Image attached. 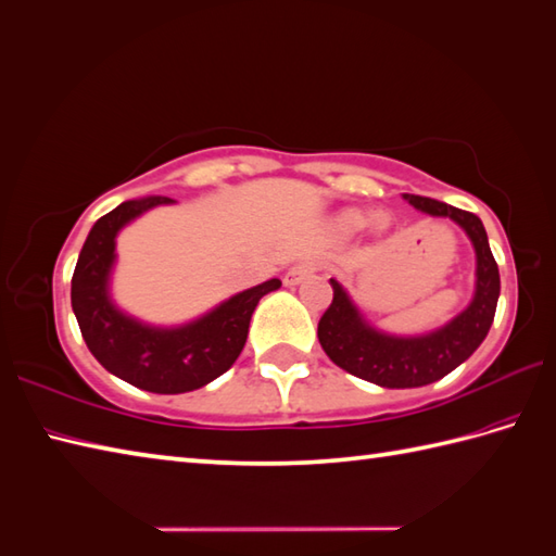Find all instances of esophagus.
Returning <instances> with one entry per match:
<instances>
[{"mask_svg":"<svg viewBox=\"0 0 556 556\" xmlns=\"http://www.w3.org/2000/svg\"><path fill=\"white\" fill-rule=\"evenodd\" d=\"M316 268H318L316 262H300V264H294L292 268H288L286 286H298V282H302L304 278H309L312 274H316Z\"/></svg>","mask_w":556,"mask_h":556,"instance_id":"34e87169","label":"esophagus"}]
</instances>
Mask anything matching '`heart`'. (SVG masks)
<instances>
[{
	"mask_svg": "<svg viewBox=\"0 0 556 556\" xmlns=\"http://www.w3.org/2000/svg\"><path fill=\"white\" fill-rule=\"evenodd\" d=\"M366 224H368V216L362 214V212H348V214H342L340 220H338V226H340L342 232H356V230H362ZM376 226L382 228V226H386V220L378 216Z\"/></svg>",
	"mask_w": 556,
	"mask_h": 556,
	"instance_id": "1",
	"label": "heart"
}]
</instances>
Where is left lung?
<instances>
[{
    "instance_id": "obj_1",
    "label": "left lung",
    "mask_w": 556,
    "mask_h": 556,
    "mask_svg": "<svg viewBox=\"0 0 556 556\" xmlns=\"http://www.w3.org/2000/svg\"><path fill=\"white\" fill-rule=\"evenodd\" d=\"M404 200L430 216H447L466 230L478 258L476 298L452 324L430 336L392 338L364 324L348 292L330 278L332 302L318 320L320 348L332 364L380 388H421L445 378L485 340L500 300V268L480 218L430 197L404 194Z\"/></svg>"
}]
</instances>
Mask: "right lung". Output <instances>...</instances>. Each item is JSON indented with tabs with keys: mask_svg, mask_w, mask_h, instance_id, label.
Wrapping results in <instances>:
<instances>
[{
	"mask_svg": "<svg viewBox=\"0 0 556 556\" xmlns=\"http://www.w3.org/2000/svg\"><path fill=\"white\" fill-rule=\"evenodd\" d=\"M168 197L123 202L92 226L71 278V304L83 340L106 371L135 388L159 394L190 392L206 386L236 364L258 300L280 288L266 280L224 302L212 314L182 328H150L123 316L106 294L114 264L116 232Z\"/></svg>",
	"mask_w": 556,
	"mask_h": 556,
	"instance_id": "right-lung-1",
	"label": "right lung"
}]
</instances>
